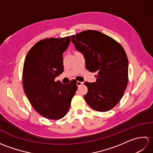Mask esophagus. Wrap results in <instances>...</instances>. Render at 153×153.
Segmentation results:
<instances>
[{"mask_svg": "<svg viewBox=\"0 0 153 153\" xmlns=\"http://www.w3.org/2000/svg\"><path fill=\"white\" fill-rule=\"evenodd\" d=\"M77 85L78 86V87H80L81 85H82L83 84V82H77Z\"/></svg>", "mask_w": 153, "mask_h": 153, "instance_id": "esophagus-1", "label": "esophagus"}]
</instances>
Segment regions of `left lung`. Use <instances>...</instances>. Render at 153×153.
Returning <instances> with one entry per match:
<instances>
[{"label": "left lung", "instance_id": "left-lung-1", "mask_svg": "<svg viewBox=\"0 0 153 153\" xmlns=\"http://www.w3.org/2000/svg\"><path fill=\"white\" fill-rule=\"evenodd\" d=\"M70 38L85 58L87 70L97 72L96 82L84 83L88 89L84 99L97 111H108L119 102L128 85V60L124 49L96 30L83 31Z\"/></svg>", "mask_w": 153, "mask_h": 153}]
</instances>
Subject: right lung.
I'll return each mask as SVG.
<instances>
[{
    "mask_svg": "<svg viewBox=\"0 0 153 153\" xmlns=\"http://www.w3.org/2000/svg\"><path fill=\"white\" fill-rule=\"evenodd\" d=\"M70 37L49 38L33 45L26 55L23 69V86L32 106L41 116L59 120L66 114L77 89V82L62 84L55 78L64 71L62 54Z\"/></svg>",
    "mask_w": 153,
    "mask_h": 153,
    "instance_id": "1",
    "label": "right lung"
}]
</instances>
